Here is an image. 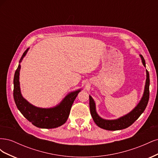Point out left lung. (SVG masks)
<instances>
[{
  "instance_id": "1",
  "label": "left lung",
  "mask_w": 158,
  "mask_h": 158,
  "mask_svg": "<svg viewBox=\"0 0 158 158\" xmlns=\"http://www.w3.org/2000/svg\"><path fill=\"white\" fill-rule=\"evenodd\" d=\"M140 56L141 58L143 65L144 66V67H146V63L144 57L141 55H140ZM146 80L144 91L140 101L130 113H128V114H125V115L119 117L117 119L108 120V119H104L100 117L96 111V107H95V103L94 99L92 98L91 95H89V109L91 115H92L95 123L99 127L107 131L122 130V129L130 127L132 124H133L137 120L138 117L141 115V114L144 111V110L148 105L150 96V76L149 73H148V71L147 70H146Z\"/></svg>"
}]
</instances>
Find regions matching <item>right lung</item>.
I'll list each match as a JSON object with an SVG mask.
<instances>
[{"instance_id": "1", "label": "right lung", "mask_w": 158, "mask_h": 158, "mask_svg": "<svg viewBox=\"0 0 158 158\" xmlns=\"http://www.w3.org/2000/svg\"><path fill=\"white\" fill-rule=\"evenodd\" d=\"M30 48L23 52L19 63H21ZM19 64L14 77V99L19 111L23 117L33 125L41 128H54L66 123L69 118L70 109L76 98L82 89L70 92L56 106L50 108H41L28 102L22 96L20 86V71L21 65Z\"/></svg>"}]
</instances>
